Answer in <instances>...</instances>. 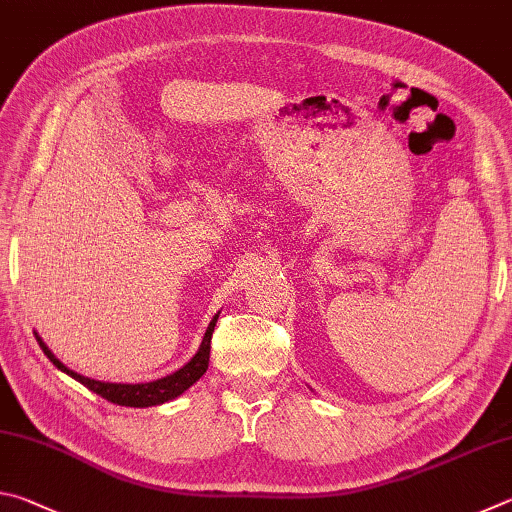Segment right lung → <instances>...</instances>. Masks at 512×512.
<instances>
[{
	"label": "right lung",
	"mask_w": 512,
	"mask_h": 512,
	"mask_svg": "<svg viewBox=\"0 0 512 512\" xmlns=\"http://www.w3.org/2000/svg\"><path fill=\"white\" fill-rule=\"evenodd\" d=\"M216 318H219V314H216L212 318V323L207 325V332L203 336L201 348H198V352L194 354V359L189 361L187 366L176 370V372H173V375L149 381V384H110V381H97V379L83 377V375H79V372L69 370L65 363H60L54 357V354H51V350L47 348V345L42 343V339H40L38 334H36V339L40 343L42 352L47 354L49 361L54 363L58 370H63V372H67L69 377H74L76 381H81L83 386H88L90 391L101 395L103 400H108L112 404H119V406H135V409H144V406H155V404L169 402V400H173V397L183 395L189 386L196 384V381L205 375L207 363H210L212 332H214Z\"/></svg>",
	"instance_id": "obj_1"
}]
</instances>
